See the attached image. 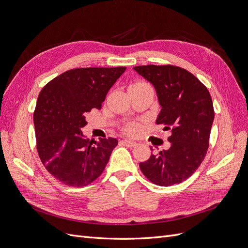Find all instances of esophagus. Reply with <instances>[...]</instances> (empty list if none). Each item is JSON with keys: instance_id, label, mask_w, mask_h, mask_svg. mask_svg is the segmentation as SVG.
Returning <instances> with one entry per match:
<instances>
[{"instance_id": "obj_1", "label": "esophagus", "mask_w": 248, "mask_h": 248, "mask_svg": "<svg viewBox=\"0 0 248 248\" xmlns=\"http://www.w3.org/2000/svg\"><path fill=\"white\" fill-rule=\"evenodd\" d=\"M122 144H124L125 146L127 147H134L137 146V142L134 140H122Z\"/></svg>"}]
</instances>
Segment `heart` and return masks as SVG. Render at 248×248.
<instances>
[{
    "label": "heart",
    "instance_id": "1",
    "mask_svg": "<svg viewBox=\"0 0 248 248\" xmlns=\"http://www.w3.org/2000/svg\"><path fill=\"white\" fill-rule=\"evenodd\" d=\"M134 85H144V84H142V82H138V84H133L131 86H134ZM139 129H140V127L138 124H130L126 127V131L130 134L137 133L139 131Z\"/></svg>",
    "mask_w": 248,
    "mask_h": 248
}]
</instances>
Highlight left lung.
<instances>
[{"mask_svg": "<svg viewBox=\"0 0 248 248\" xmlns=\"http://www.w3.org/2000/svg\"><path fill=\"white\" fill-rule=\"evenodd\" d=\"M133 69L155 88L161 107L156 124L171 130L170 147L140 162V170L156 185L181 183L206 156L214 120L211 96L192 73L180 67L147 65Z\"/></svg>", "mask_w": 248, "mask_h": 248, "instance_id": "left-lung-1", "label": "left lung"}]
</instances>
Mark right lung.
Returning a JSON list of instances; mask_svg holds the SVG:
<instances>
[{
  "label": "right lung",
  "instance_id": "add662e5",
  "mask_svg": "<svg viewBox=\"0 0 248 248\" xmlns=\"http://www.w3.org/2000/svg\"><path fill=\"white\" fill-rule=\"evenodd\" d=\"M126 67H90L66 71L50 80L37 99L34 126L43 166L65 185L81 187L98 178L118 145L117 139L90 140L81 128L92 108L100 109Z\"/></svg>",
  "mask_w": 248,
  "mask_h": 248
}]
</instances>
